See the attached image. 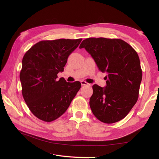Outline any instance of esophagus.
Segmentation results:
<instances>
[{
  "label": "esophagus",
  "mask_w": 159,
  "mask_h": 159,
  "mask_svg": "<svg viewBox=\"0 0 159 159\" xmlns=\"http://www.w3.org/2000/svg\"><path fill=\"white\" fill-rule=\"evenodd\" d=\"M80 83H81L82 85H87V86H91V84L87 83L85 81H84V80H82V81H80Z\"/></svg>",
  "instance_id": "esophagus-1"
}]
</instances>
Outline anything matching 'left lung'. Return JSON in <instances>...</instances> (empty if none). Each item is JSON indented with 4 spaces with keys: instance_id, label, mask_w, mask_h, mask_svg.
<instances>
[{
    "instance_id": "1",
    "label": "left lung",
    "mask_w": 159,
    "mask_h": 159,
    "mask_svg": "<svg viewBox=\"0 0 159 159\" xmlns=\"http://www.w3.org/2000/svg\"><path fill=\"white\" fill-rule=\"evenodd\" d=\"M79 48H85L99 70L108 74L105 87L92 86L89 106L93 114L107 124L124 119L139 97L142 70L137 52L120 39L87 38Z\"/></svg>"
}]
</instances>
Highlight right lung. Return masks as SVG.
<instances>
[{"instance_id": "add662e5", "label": "right lung", "mask_w": 159, "mask_h": 159, "mask_svg": "<svg viewBox=\"0 0 159 159\" xmlns=\"http://www.w3.org/2000/svg\"><path fill=\"white\" fill-rule=\"evenodd\" d=\"M82 39L43 40L33 45L22 59L20 79L29 110L38 119L50 122L66 112L79 92V81L57 79L69 55Z\"/></svg>"}]
</instances>
